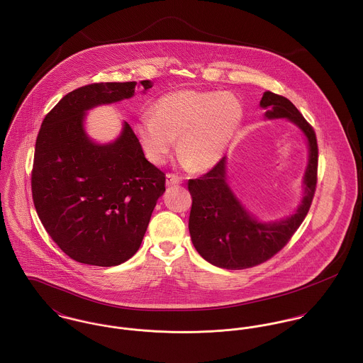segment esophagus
Listing matches in <instances>:
<instances>
[{
  "instance_id": "34e87169",
  "label": "esophagus",
  "mask_w": 363,
  "mask_h": 363,
  "mask_svg": "<svg viewBox=\"0 0 363 363\" xmlns=\"http://www.w3.org/2000/svg\"><path fill=\"white\" fill-rule=\"evenodd\" d=\"M165 182H167V185L168 186H174V185H179V184H182V178L181 177H178V175H175V174H167V177H165Z\"/></svg>"
}]
</instances>
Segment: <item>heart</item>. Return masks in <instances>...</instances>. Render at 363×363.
<instances>
[{"instance_id": "heart-1", "label": "heart", "mask_w": 363, "mask_h": 363, "mask_svg": "<svg viewBox=\"0 0 363 363\" xmlns=\"http://www.w3.org/2000/svg\"><path fill=\"white\" fill-rule=\"evenodd\" d=\"M242 118L241 101L233 94L182 90L160 97L153 117H143L136 130L155 164L165 162L178 139L182 162L204 171L221 160Z\"/></svg>"}]
</instances>
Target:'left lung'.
I'll return each instance as SVG.
<instances>
[{
	"instance_id": "1",
	"label": "left lung",
	"mask_w": 363,
	"mask_h": 363,
	"mask_svg": "<svg viewBox=\"0 0 363 363\" xmlns=\"http://www.w3.org/2000/svg\"><path fill=\"white\" fill-rule=\"evenodd\" d=\"M267 118H288L308 138L309 164L305 172V196L296 213L277 223L256 221L237 201L225 182V157L201 178L189 179L192 196L189 233L194 246L208 263L242 270L264 263L289 242L305 220L318 184L319 149L312 125L284 96L266 91L260 100Z\"/></svg>"
}]
</instances>
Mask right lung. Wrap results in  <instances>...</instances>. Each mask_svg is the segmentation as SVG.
Wrapping results in <instances>:
<instances>
[{"instance_id": "obj_1", "label": "right lung", "mask_w": 363, "mask_h": 363, "mask_svg": "<svg viewBox=\"0 0 363 363\" xmlns=\"http://www.w3.org/2000/svg\"><path fill=\"white\" fill-rule=\"evenodd\" d=\"M135 84L100 82L69 91L45 116L36 139L38 216L60 249L83 264L111 267L130 259L165 191V174L145 159L128 122L110 145L93 143L83 130L86 110L132 97Z\"/></svg>"}]
</instances>
